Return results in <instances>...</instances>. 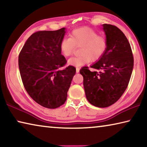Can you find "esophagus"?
Instances as JSON below:
<instances>
[{
	"instance_id": "obj_1",
	"label": "esophagus",
	"mask_w": 147,
	"mask_h": 147,
	"mask_svg": "<svg viewBox=\"0 0 147 147\" xmlns=\"http://www.w3.org/2000/svg\"><path fill=\"white\" fill-rule=\"evenodd\" d=\"M79 71H80V68H79V67H76V73H79Z\"/></svg>"
}]
</instances>
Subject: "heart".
Returning <instances> with one entry per match:
<instances>
[{
  "label": "heart",
  "mask_w": 147,
  "mask_h": 147,
  "mask_svg": "<svg viewBox=\"0 0 147 147\" xmlns=\"http://www.w3.org/2000/svg\"><path fill=\"white\" fill-rule=\"evenodd\" d=\"M80 46V55L71 58L68 61L69 65L76 67L91 61L94 62L100 59L106 51L107 41L93 28L84 26L73 30L70 34V38L62 39L59 47L62 54L69 57L73 54L75 47Z\"/></svg>",
  "instance_id": "heart-1"
}]
</instances>
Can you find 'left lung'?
I'll return each instance as SVG.
<instances>
[{
    "instance_id": "obj_1",
    "label": "left lung",
    "mask_w": 147,
    "mask_h": 147,
    "mask_svg": "<svg viewBox=\"0 0 147 147\" xmlns=\"http://www.w3.org/2000/svg\"><path fill=\"white\" fill-rule=\"evenodd\" d=\"M107 49L102 58L90 67H84L80 73L89 103L106 108L116 102L127 88L134 67L132 51L125 35L117 27L104 24Z\"/></svg>"
}]
</instances>
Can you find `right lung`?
<instances>
[{"label": "right lung", "instance_id": "1", "mask_svg": "<svg viewBox=\"0 0 147 147\" xmlns=\"http://www.w3.org/2000/svg\"><path fill=\"white\" fill-rule=\"evenodd\" d=\"M65 28L38 31L27 39L19 55V68L27 93L39 105L49 109L61 106L76 73L60 51Z\"/></svg>", "mask_w": 147, "mask_h": 147}]
</instances>
